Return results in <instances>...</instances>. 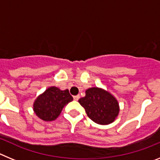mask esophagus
Instances as JSON below:
<instances>
[{
    "instance_id": "esophagus-1",
    "label": "esophagus",
    "mask_w": 160,
    "mask_h": 160,
    "mask_svg": "<svg viewBox=\"0 0 160 160\" xmlns=\"http://www.w3.org/2000/svg\"><path fill=\"white\" fill-rule=\"evenodd\" d=\"M79 98H80V96L79 95H76V96H73V99L75 100V101H78V100L79 99Z\"/></svg>"
}]
</instances>
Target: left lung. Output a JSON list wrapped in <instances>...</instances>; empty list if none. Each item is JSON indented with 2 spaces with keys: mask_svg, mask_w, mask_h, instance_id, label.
<instances>
[{
  "mask_svg": "<svg viewBox=\"0 0 160 160\" xmlns=\"http://www.w3.org/2000/svg\"><path fill=\"white\" fill-rule=\"evenodd\" d=\"M78 102L85 108L87 115L100 125L112 123L119 113V104L113 94L99 87H91L86 90V96Z\"/></svg>",
  "mask_w": 160,
  "mask_h": 160,
  "instance_id": "obj_1",
  "label": "left lung"
}]
</instances>
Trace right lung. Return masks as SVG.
Instances as JSON below:
<instances>
[{
    "label": "right lung",
    "mask_w": 160,
    "mask_h": 160,
    "mask_svg": "<svg viewBox=\"0 0 160 160\" xmlns=\"http://www.w3.org/2000/svg\"><path fill=\"white\" fill-rule=\"evenodd\" d=\"M73 100L69 90L56 87L46 89L33 102V111L43 121H53L60 115L63 107Z\"/></svg>",
    "instance_id": "right-lung-1"
}]
</instances>
